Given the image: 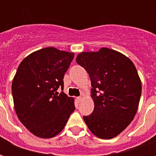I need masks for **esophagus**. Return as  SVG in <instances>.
Returning a JSON list of instances; mask_svg holds the SVG:
<instances>
[{"label": "esophagus", "instance_id": "obj_1", "mask_svg": "<svg viewBox=\"0 0 156 156\" xmlns=\"http://www.w3.org/2000/svg\"><path fill=\"white\" fill-rule=\"evenodd\" d=\"M83 98H84V94H82L80 95L79 97H78V101H79V102H80Z\"/></svg>", "mask_w": 156, "mask_h": 156}]
</instances>
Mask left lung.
Instances as JSON below:
<instances>
[{"label":"left lung","mask_w":156,"mask_h":156,"mask_svg":"<svg viewBox=\"0 0 156 156\" xmlns=\"http://www.w3.org/2000/svg\"><path fill=\"white\" fill-rule=\"evenodd\" d=\"M77 63L87 71L91 80L94 109L83 120L93 134L112 139L126 129L137 112L141 81L129 58L115 50L83 51Z\"/></svg>","instance_id":"1"}]
</instances>
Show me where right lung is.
I'll use <instances>...</instances> for the list:
<instances>
[{"label":"right lung","mask_w":156,"mask_h":156,"mask_svg":"<svg viewBox=\"0 0 156 156\" xmlns=\"http://www.w3.org/2000/svg\"><path fill=\"white\" fill-rule=\"evenodd\" d=\"M73 52L46 48L28 55L19 65L12 84L19 120L37 137L51 138L61 132L75 110L73 98L63 92V78Z\"/></svg>","instance_id":"obj_1"}]
</instances>
